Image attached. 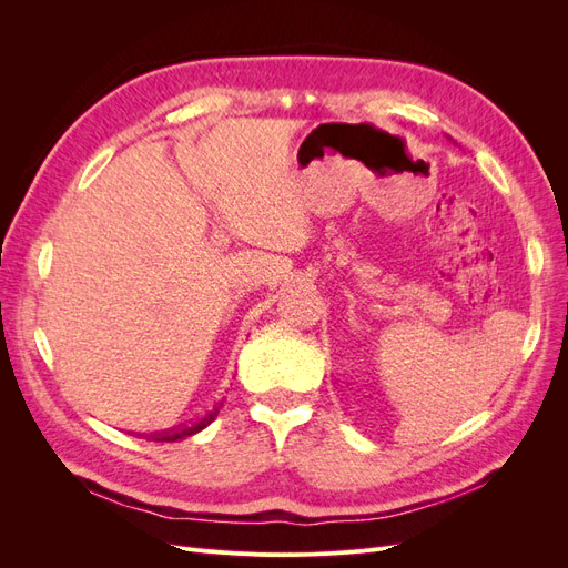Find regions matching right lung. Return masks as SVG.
Returning <instances> with one entry per match:
<instances>
[{
	"label": "right lung",
	"instance_id": "obj_1",
	"mask_svg": "<svg viewBox=\"0 0 568 568\" xmlns=\"http://www.w3.org/2000/svg\"><path fill=\"white\" fill-rule=\"evenodd\" d=\"M220 407H222V403H217V405H213L209 412H205V415H201L196 422H192V424H184V426H180V428H175V432H163V434H153L151 436V440H156V443H175V440H182V438H189V436H194V434H199V432H203L205 426H209L215 417H217V412H220Z\"/></svg>",
	"mask_w": 568,
	"mask_h": 568
}]
</instances>
